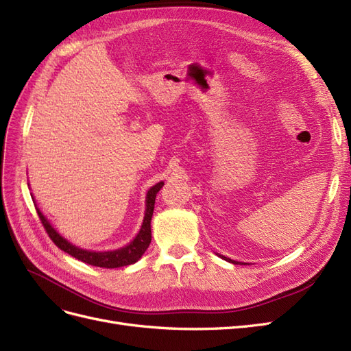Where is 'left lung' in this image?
I'll list each match as a JSON object with an SVG mask.
<instances>
[{
	"label": "left lung",
	"instance_id": "obj_1",
	"mask_svg": "<svg viewBox=\"0 0 351 351\" xmlns=\"http://www.w3.org/2000/svg\"><path fill=\"white\" fill-rule=\"evenodd\" d=\"M221 258H223V259H226V261H229V263H233V264H241V263H237V261H233V259H229V258H226V256H223V255H221Z\"/></svg>",
	"mask_w": 351,
	"mask_h": 351
}]
</instances>
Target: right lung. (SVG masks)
I'll return each mask as SVG.
<instances>
[{"instance_id":"right-lung-1","label":"right lung","mask_w":351,"mask_h":351,"mask_svg":"<svg viewBox=\"0 0 351 351\" xmlns=\"http://www.w3.org/2000/svg\"><path fill=\"white\" fill-rule=\"evenodd\" d=\"M163 186V182H159L157 185L152 186L150 191L147 192V210H145V216L144 221L141 226L140 233L135 236V239L127 245L125 247H121V250L117 251H109V252H92V251H86L80 250L74 245H71L69 241H65L64 237H61L56 230H53L49 221L45 219L43 214L38 211V216L42 221V226L47 230L48 236L51 237V241L60 247L61 251L70 254L71 256L80 259V261L88 264V265H95L100 268H119V267H125L131 265L134 263H137L138 259L143 256L147 247H149L152 242V228H150V221L153 217V211H154V201H156V194L160 191Z\"/></svg>"}]
</instances>
